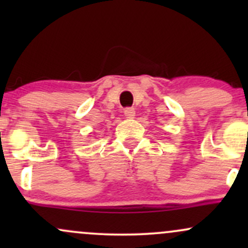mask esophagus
<instances>
[{
  "instance_id": "34e87169",
  "label": "esophagus",
  "mask_w": 248,
  "mask_h": 248,
  "mask_svg": "<svg viewBox=\"0 0 248 248\" xmlns=\"http://www.w3.org/2000/svg\"><path fill=\"white\" fill-rule=\"evenodd\" d=\"M124 115H126V118L128 119H133L134 116H135V109H134V108H126V109H124Z\"/></svg>"
}]
</instances>
